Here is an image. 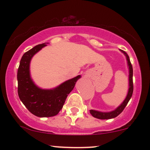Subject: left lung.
I'll return each mask as SVG.
<instances>
[{"instance_id": "1", "label": "left lung", "mask_w": 150, "mask_h": 150, "mask_svg": "<svg viewBox=\"0 0 150 150\" xmlns=\"http://www.w3.org/2000/svg\"><path fill=\"white\" fill-rule=\"evenodd\" d=\"M122 52L126 56V58L127 61H128V64L129 66V73H130V75H129V90L128 95H127L124 101L122 103V104L120 105V106H118L116 110L111 111V112L103 113L99 112V111H94V110H90L89 112H90L92 116H94V118H99V119H111V118H115V117L118 116V115L124 110L126 105L128 104L129 100H130V98L132 97V92H133V82H132V74H133V70H132V66L127 53H125L124 51H122Z\"/></svg>"}]
</instances>
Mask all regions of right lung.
Instances as JSON below:
<instances>
[{
  "label": "right lung",
  "mask_w": 150,
  "mask_h": 150,
  "mask_svg": "<svg viewBox=\"0 0 150 150\" xmlns=\"http://www.w3.org/2000/svg\"><path fill=\"white\" fill-rule=\"evenodd\" d=\"M46 44L34 46L24 53L18 70V92L20 99L32 114L38 117L57 115L65 104L68 94L73 90L80 75L63 82L56 89L45 90L34 84L30 75V63L32 56Z\"/></svg>",
  "instance_id": "add662e5"
}]
</instances>
